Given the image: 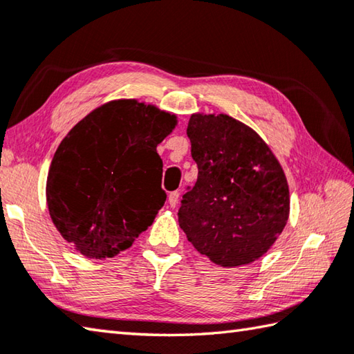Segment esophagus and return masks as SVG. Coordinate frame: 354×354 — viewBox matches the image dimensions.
Instances as JSON below:
<instances>
[{
  "label": "esophagus",
  "instance_id": "obj_1",
  "mask_svg": "<svg viewBox=\"0 0 354 354\" xmlns=\"http://www.w3.org/2000/svg\"><path fill=\"white\" fill-rule=\"evenodd\" d=\"M178 201H179V193L178 192H171L169 193V205L171 207H176L178 205Z\"/></svg>",
  "mask_w": 354,
  "mask_h": 354
}]
</instances>
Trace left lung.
Segmentation results:
<instances>
[{
	"mask_svg": "<svg viewBox=\"0 0 354 354\" xmlns=\"http://www.w3.org/2000/svg\"><path fill=\"white\" fill-rule=\"evenodd\" d=\"M198 181L183 196L179 227L201 254L233 268L259 259L286 227L288 183L267 142L225 113L190 116Z\"/></svg>",
	"mask_w": 354,
	"mask_h": 354,
	"instance_id": "8db88e82",
	"label": "left lung"
}]
</instances>
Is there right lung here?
<instances>
[{"label":"right lung","mask_w":354,"mask_h":354,"mask_svg":"<svg viewBox=\"0 0 354 354\" xmlns=\"http://www.w3.org/2000/svg\"><path fill=\"white\" fill-rule=\"evenodd\" d=\"M175 113L138 100H113L72 127L55 151L46 184L52 223L76 252L113 258L153 223L165 203L156 147Z\"/></svg>","instance_id":"1"}]
</instances>
